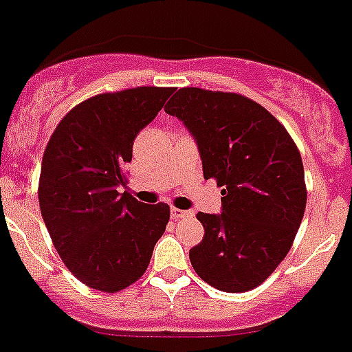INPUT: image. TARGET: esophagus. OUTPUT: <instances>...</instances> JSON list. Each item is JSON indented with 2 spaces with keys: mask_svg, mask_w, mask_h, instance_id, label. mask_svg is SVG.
Instances as JSON below:
<instances>
[{
  "mask_svg": "<svg viewBox=\"0 0 352 352\" xmlns=\"http://www.w3.org/2000/svg\"><path fill=\"white\" fill-rule=\"evenodd\" d=\"M170 213H172L173 221H180V219H187V217L192 215L191 212H187V210H180V208H172L170 210Z\"/></svg>",
  "mask_w": 352,
  "mask_h": 352,
  "instance_id": "obj_1",
  "label": "esophagus"
}]
</instances>
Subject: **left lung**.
<instances>
[{"label":"left lung","mask_w":352,"mask_h":352,"mask_svg":"<svg viewBox=\"0 0 352 352\" xmlns=\"http://www.w3.org/2000/svg\"><path fill=\"white\" fill-rule=\"evenodd\" d=\"M165 111L195 139L205 179L222 189L221 213L189 250L196 274L222 292L252 290L287 257L307 201L297 146L267 109L238 94L180 88Z\"/></svg>","instance_id":"left-lung-1"}]
</instances>
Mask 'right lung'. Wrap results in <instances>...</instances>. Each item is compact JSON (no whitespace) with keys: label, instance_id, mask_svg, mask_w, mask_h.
I'll list each match as a JSON object with an SVG mask.
<instances>
[{"label":"right lung","instance_id":"add662e5","mask_svg":"<svg viewBox=\"0 0 352 352\" xmlns=\"http://www.w3.org/2000/svg\"><path fill=\"white\" fill-rule=\"evenodd\" d=\"M172 94L140 87L88 98L65 114L43 154V221L69 271L95 290L114 294L139 280L168 224V205H146L120 187L137 133Z\"/></svg>","mask_w":352,"mask_h":352}]
</instances>
